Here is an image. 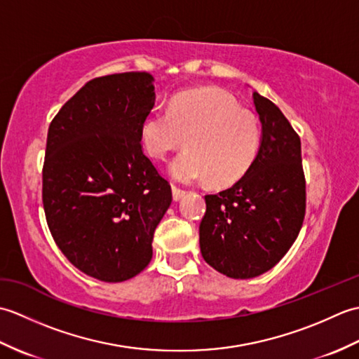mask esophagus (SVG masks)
Returning a JSON list of instances; mask_svg holds the SVG:
<instances>
[{
	"label": "esophagus",
	"mask_w": 359,
	"mask_h": 359,
	"mask_svg": "<svg viewBox=\"0 0 359 359\" xmlns=\"http://www.w3.org/2000/svg\"><path fill=\"white\" fill-rule=\"evenodd\" d=\"M171 189H172V199L174 201H180L182 197L185 196V189H182L179 187H175V185H171Z\"/></svg>",
	"instance_id": "esophagus-1"
}]
</instances>
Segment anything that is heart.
<instances>
[{"instance_id":"heart-1","label":"heart","mask_w":359,"mask_h":359,"mask_svg":"<svg viewBox=\"0 0 359 359\" xmlns=\"http://www.w3.org/2000/svg\"><path fill=\"white\" fill-rule=\"evenodd\" d=\"M188 151L171 165L175 180L193 184L210 179L231 185L250 170L261 148V128L253 112L243 109L225 90L199 89L180 94L168 111L143 118L140 140L152 158L165 160L185 144Z\"/></svg>"}]
</instances>
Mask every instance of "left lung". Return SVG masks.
Instances as JSON below:
<instances>
[{"label": "left lung", "mask_w": 359, "mask_h": 359, "mask_svg": "<svg viewBox=\"0 0 359 359\" xmlns=\"http://www.w3.org/2000/svg\"><path fill=\"white\" fill-rule=\"evenodd\" d=\"M262 123L257 157L242 179L207 194L201 253L212 269L250 279L273 269L293 245L306 216L301 139L269 98L253 93Z\"/></svg>", "instance_id": "1"}]
</instances>
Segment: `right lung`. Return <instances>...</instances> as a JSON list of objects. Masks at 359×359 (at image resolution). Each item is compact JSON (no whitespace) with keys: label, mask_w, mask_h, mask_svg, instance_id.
<instances>
[{"label":"right lung","mask_w":359,"mask_h":359,"mask_svg":"<svg viewBox=\"0 0 359 359\" xmlns=\"http://www.w3.org/2000/svg\"><path fill=\"white\" fill-rule=\"evenodd\" d=\"M152 75L88 81L50 121L43 207L53 241L74 266L103 282L147 269L171 187L143 154L140 126L156 102Z\"/></svg>","instance_id":"obj_1"}]
</instances>
